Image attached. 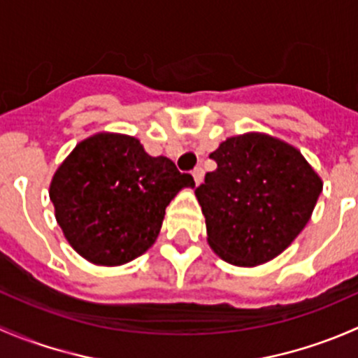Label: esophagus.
Listing matches in <instances>:
<instances>
[{
  "instance_id": "obj_1",
  "label": "esophagus",
  "mask_w": 358,
  "mask_h": 358,
  "mask_svg": "<svg viewBox=\"0 0 358 358\" xmlns=\"http://www.w3.org/2000/svg\"><path fill=\"white\" fill-rule=\"evenodd\" d=\"M192 176H194V182H196V185H199V183H202V180H204V171H202L201 166H199V168L194 169Z\"/></svg>"
}]
</instances>
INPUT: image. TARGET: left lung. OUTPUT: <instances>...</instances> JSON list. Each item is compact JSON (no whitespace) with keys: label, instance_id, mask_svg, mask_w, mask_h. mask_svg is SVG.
I'll return each instance as SVG.
<instances>
[{"label":"left lung","instance_id":"left-lung-1","mask_svg":"<svg viewBox=\"0 0 358 358\" xmlns=\"http://www.w3.org/2000/svg\"><path fill=\"white\" fill-rule=\"evenodd\" d=\"M196 189L208 243L225 262L255 266L279 256L305 229L322 180L298 149L265 133L230 136Z\"/></svg>","mask_w":358,"mask_h":358}]
</instances>
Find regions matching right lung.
<instances>
[{"mask_svg":"<svg viewBox=\"0 0 358 358\" xmlns=\"http://www.w3.org/2000/svg\"><path fill=\"white\" fill-rule=\"evenodd\" d=\"M192 175L152 157L138 138L96 133L83 140L50 183L55 218L72 248L95 265L117 266L156 243L166 206Z\"/></svg>","mask_w":358,"mask_h":358,"instance_id":"add662e5","label":"right lung"}]
</instances>
